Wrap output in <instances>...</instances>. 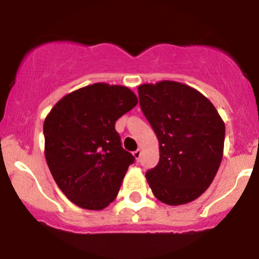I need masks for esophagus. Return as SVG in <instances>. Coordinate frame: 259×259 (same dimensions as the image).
Here are the masks:
<instances>
[{
    "instance_id": "34e87169",
    "label": "esophagus",
    "mask_w": 259,
    "mask_h": 259,
    "mask_svg": "<svg viewBox=\"0 0 259 259\" xmlns=\"http://www.w3.org/2000/svg\"><path fill=\"white\" fill-rule=\"evenodd\" d=\"M134 157H135V159H136V161H139V159H140V157H141V149L135 150V152H134Z\"/></svg>"
}]
</instances>
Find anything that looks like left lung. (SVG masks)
Returning <instances> with one entry per match:
<instances>
[{"label":"left lung","mask_w":259,"mask_h":259,"mask_svg":"<svg viewBox=\"0 0 259 259\" xmlns=\"http://www.w3.org/2000/svg\"><path fill=\"white\" fill-rule=\"evenodd\" d=\"M159 143V162L146 172L155 198L171 206L198 198L221 166L224 127L214 105L187 84L162 80L137 88Z\"/></svg>","instance_id":"1"}]
</instances>
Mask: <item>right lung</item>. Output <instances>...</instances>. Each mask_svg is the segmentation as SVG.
Instances as JSON below:
<instances>
[{
    "mask_svg": "<svg viewBox=\"0 0 259 259\" xmlns=\"http://www.w3.org/2000/svg\"><path fill=\"white\" fill-rule=\"evenodd\" d=\"M136 105L127 87L95 83L61 98L45 118L48 167L81 209L102 210L118 196L135 158L122 148L115 122Z\"/></svg>",
    "mask_w": 259,
    "mask_h": 259,
    "instance_id": "right-lung-1",
    "label": "right lung"
}]
</instances>
